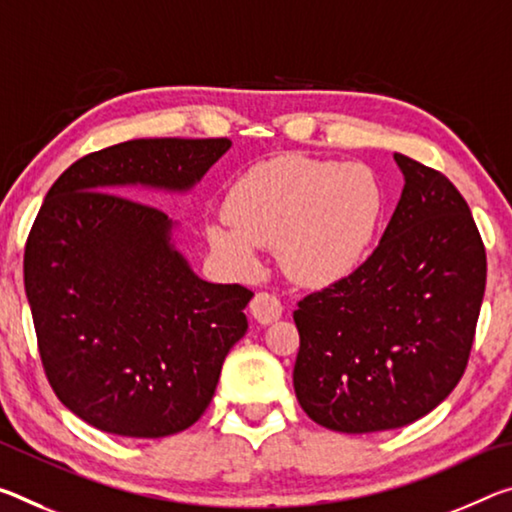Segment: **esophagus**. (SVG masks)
<instances>
[{
    "label": "esophagus",
    "mask_w": 512,
    "mask_h": 512,
    "mask_svg": "<svg viewBox=\"0 0 512 512\" xmlns=\"http://www.w3.org/2000/svg\"><path fill=\"white\" fill-rule=\"evenodd\" d=\"M250 312H253V316L259 323L269 326V323L280 319L282 303L278 296L269 294V291H257L253 300H250Z\"/></svg>",
    "instance_id": "1"
}]
</instances>
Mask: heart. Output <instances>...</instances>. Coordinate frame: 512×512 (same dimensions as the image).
<instances>
[{
  "instance_id": "heart-1",
  "label": "heart",
  "mask_w": 512,
  "mask_h": 512,
  "mask_svg": "<svg viewBox=\"0 0 512 512\" xmlns=\"http://www.w3.org/2000/svg\"><path fill=\"white\" fill-rule=\"evenodd\" d=\"M380 216V189L362 164L287 154L262 161L227 193L207 241L225 269L248 275L257 248H275L291 280L323 285L360 262Z\"/></svg>"
}]
</instances>
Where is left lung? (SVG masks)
I'll return each instance as SVG.
<instances>
[{"instance_id": "obj_1", "label": "left lung", "mask_w": 512, "mask_h": 512, "mask_svg": "<svg viewBox=\"0 0 512 512\" xmlns=\"http://www.w3.org/2000/svg\"><path fill=\"white\" fill-rule=\"evenodd\" d=\"M403 191L378 248L305 296L294 389L337 433L408 426L465 373L485 294V248L465 198L442 173L394 152Z\"/></svg>"}]
</instances>
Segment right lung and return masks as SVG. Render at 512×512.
Instances as JSON below:
<instances>
[{
	"label": "right lung",
	"instance_id": "obj_1",
	"mask_svg": "<svg viewBox=\"0 0 512 512\" xmlns=\"http://www.w3.org/2000/svg\"><path fill=\"white\" fill-rule=\"evenodd\" d=\"M230 148V139H136L86 154L52 184L31 227L24 291L47 380L104 433L186 431L246 335L253 291L198 278L175 248L173 218L113 193H189Z\"/></svg>",
	"mask_w": 512,
	"mask_h": 512
}]
</instances>
